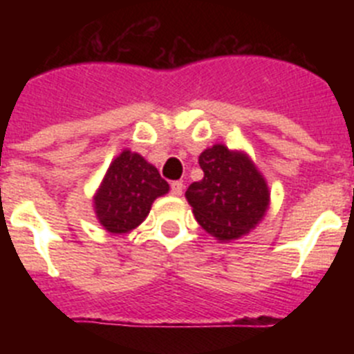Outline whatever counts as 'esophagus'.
Segmentation results:
<instances>
[{
    "label": "esophagus",
    "mask_w": 354,
    "mask_h": 354,
    "mask_svg": "<svg viewBox=\"0 0 354 354\" xmlns=\"http://www.w3.org/2000/svg\"><path fill=\"white\" fill-rule=\"evenodd\" d=\"M183 189H184V184L180 183V180H174V183L170 184V193L175 196H180L183 195Z\"/></svg>",
    "instance_id": "obj_1"
}]
</instances>
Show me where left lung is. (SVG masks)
<instances>
[{"label": "left lung", "mask_w": 354, "mask_h": 354, "mask_svg": "<svg viewBox=\"0 0 354 354\" xmlns=\"http://www.w3.org/2000/svg\"><path fill=\"white\" fill-rule=\"evenodd\" d=\"M198 162L204 179L189 184L186 192L196 221L220 241L250 232L270 204V192L255 165L225 145L204 150Z\"/></svg>", "instance_id": "1"}]
</instances>
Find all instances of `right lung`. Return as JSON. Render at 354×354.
I'll return each mask as SVG.
<instances>
[{
	"label": "right lung",
	"instance_id": "right-lung-1",
	"mask_svg": "<svg viewBox=\"0 0 354 354\" xmlns=\"http://www.w3.org/2000/svg\"><path fill=\"white\" fill-rule=\"evenodd\" d=\"M158 168L140 154L124 150L108 168L95 195V214L111 234H126L147 218L158 196L168 193Z\"/></svg>",
	"mask_w": 354,
	"mask_h": 354
}]
</instances>
